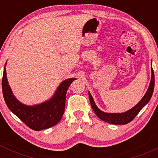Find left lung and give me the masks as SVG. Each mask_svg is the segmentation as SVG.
<instances>
[{
    "instance_id": "obj_1",
    "label": "left lung",
    "mask_w": 158,
    "mask_h": 158,
    "mask_svg": "<svg viewBox=\"0 0 158 158\" xmlns=\"http://www.w3.org/2000/svg\"><path fill=\"white\" fill-rule=\"evenodd\" d=\"M154 87H155V75H154L153 69L152 68L151 81H150L149 86H148V90L146 91V94L143 97V99L134 108H132L131 109L128 110V111L124 112V113H106V112H103L99 110L97 108V106H96L93 97L90 95V92H88V95H89L90 102V105H91L92 109L99 119H101L106 123H110V124L124 125L133 120L136 116L140 111V110L149 102L152 94H153Z\"/></svg>"
}]
</instances>
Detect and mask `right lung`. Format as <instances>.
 <instances>
[{"instance_id":"right-lung-1","label":"right lung","mask_w":158,"mask_h":158,"mask_svg":"<svg viewBox=\"0 0 158 158\" xmlns=\"http://www.w3.org/2000/svg\"><path fill=\"white\" fill-rule=\"evenodd\" d=\"M6 63L5 64L6 66ZM75 78L66 79L61 83L53 97L46 102L35 106H25L12 94L6 78L4 67L2 79V90L7 107L29 128L35 131L47 129L60 121L64 112L66 93Z\"/></svg>"}]
</instances>
